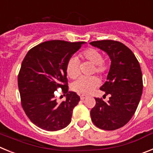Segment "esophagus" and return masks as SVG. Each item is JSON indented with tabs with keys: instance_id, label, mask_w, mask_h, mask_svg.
<instances>
[{
	"instance_id": "obj_1",
	"label": "esophagus",
	"mask_w": 153,
	"mask_h": 153,
	"mask_svg": "<svg viewBox=\"0 0 153 153\" xmlns=\"http://www.w3.org/2000/svg\"><path fill=\"white\" fill-rule=\"evenodd\" d=\"M86 98V96H84V95H80V100H85V99Z\"/></svg>"
}]
</instances>
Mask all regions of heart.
<instances>
[{
  "label": "heart",
  "mask_w": 153,
  "mask_h": 153,
  "mask_svg": "<svg viewBox=\"0 0 153 153\" xmlns=\"http://www.w3.org/2000/svg\"><path fill=\"white\" fill-rule=\"evenodd\" d=\"M79 57L94 65V70L97 74L102 75L108 70L107 63L102 60V55L98 50L88 48L79 53ZM67 74L70 79H76L79 74V63L76 57H71L68 60L66 67ZM100 84V81L95 76L80 77L72 84V90L82 95L91 93Z\"/></svg>",
  "instance_id": "heart-1"
}]
</instances>
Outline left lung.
Listing matches in <instances>:
<instances>
[{
	"label": "left lung",
	"mask_w": 153,
	"mask_h": 153,
	"mask_svg": "<svg viewBox=\"0 0 153 153\" xmlns=\"http://www.w3.org/2000/svg\"><path fill=\"white\" fill-rule=\"evenodd\" d=\"M106 52L111 60L106 81L100 90L111 97L107 102L95 98L90 116L94 125L104 130H115L134 115L143 93L140 65L130 49L119 41L98 40L90 43Z\"/></svg>",
	"instance_id": "8db88e82"
}]
</instances>
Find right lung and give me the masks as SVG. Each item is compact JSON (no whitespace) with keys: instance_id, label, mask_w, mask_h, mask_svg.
<instances>
[{"instance_id":"1","label":"right lung","mask_w":153,"mask_h":153,"mask_svg":"<svg viewBox=\"0 0 153 153\" xmlns=\"http://www.w3.org/2000/svg\"><path fill=\"white\" fill-rule=\"evenodd\" d=\"M85 42L46 41L30 50L18 75L21 106L31 122L47 131L63 129L71 122L79 97L68 91L66 67ZM61 88L66 100L58 102L54 92Z\"/></svg>"}]
</instances>
